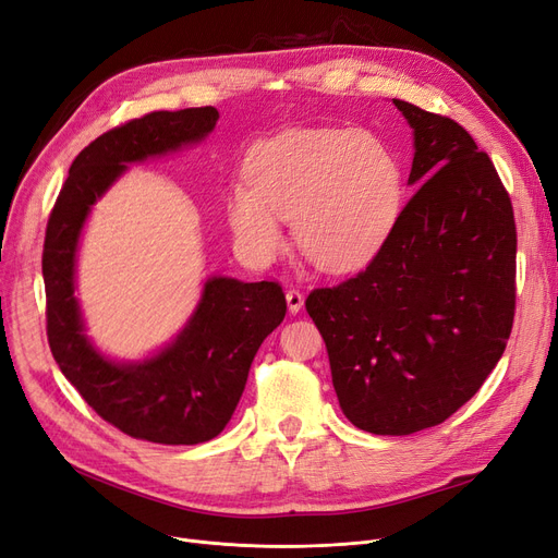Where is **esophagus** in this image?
Instances as JSON below:
<instances>
[{
    "label": "esophagus",
    "mask_w": 558,
    "mask_h": 558,
    "mask_svg": "<svg viewBox=\"0 0 558 558\" xmlns=\"http://www.w3.org/2000/svg\"><path fill=\"white\" fill-rule=\"evenodd\" d=\"M303 301H305V299H303V294H301L299 290H290V292H287V307H290L292 315L301 313Z\"/></svg>",
    "instance_id": "obj_1"
}]
</instances>
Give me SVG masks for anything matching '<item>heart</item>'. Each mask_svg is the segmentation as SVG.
Instances as JSON below:
<instances>
[{
    "label": "heart",
    "instance_id": "heart-1",
    "mask_svg": "<svg viewBox=\"0 0 558 558\" xmlns=\"http://www.w3.org/2000/svg\"><path fill=\"white\" fill-rule=\"evenodd\" d=\"M247 181L227 197V222L241 251L274 259L292 218L299 251L328 274L373 262L404 206V172L386 142L349 129H292L255 144Z\"/></svg>",
    "mask_w": 558,
    "mask_h": 558
}]
</instances>
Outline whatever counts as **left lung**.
Returning a JSON list of instances; mask_svg holds the SVG:
<instances>
[{"instance_id":"1","label":"left lung","mask_w":558,"mask_h":558,"mask_svg":"<svg viewBox=\"0 0 558 558\" xmlns=\"http://www.w3.org/2000/svg\"><path fill=\"white\" fill-rule=\"evenodd\" d=\"M414 129L407 202L363 274L315 290L305 311L331 361L342 414L373 435H414L478 393L514 317L512 204L460 126L393 98Z\"/></svg>"}]
</instances>
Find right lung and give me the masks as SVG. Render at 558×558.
I'll use <instances>...</instances> for the list:
<instances>
[{
	"mask_svg": "<svg viewBox=\"0 0 558 558\" xmlns=\"http://www.w3.org/2000/svg\"><path fill=\"white\" fill-rule=\"evenodd\" d=\"M218 117L211 106L151 112L102 133L73 160L46 230L48 342L59 369L102 421L154 444L193 446L220 435L259 344L284 319L282 287L206 278L191 319L172 342L142 361H114L87 338L75 299L77 245L92 206L131 162L204 142Z\"/></svg>",
	"mask_w": 558,
	"mask_h": 558,
	"instance_id": "obj_1",
	"label": "right lung"
}]
</instances>
